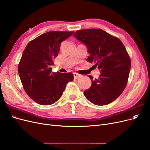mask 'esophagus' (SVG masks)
<instances>
[{
	"mask_svg": "<svg viewBox=\"0 0 150 150\" xmlns=\"http://www.w3.org/2000/svg\"><path fill=\"white\" fill-rule=\"evenodd\" d=\"M73 75H74V79H78V78H79L81 76L80 74H78V73H76V72H74Z\"/></svg>",
	"mask_w": 150,
	"mask_h": 150,
	"instance_id": "1",
	"label": "esophagus"
}]
</instances>
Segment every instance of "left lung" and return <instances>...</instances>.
Wrapping results in <instances>:
<instances>
[{
    "instance_id": "left-lung-1",
    "label": "left lung",
    "mask_w": 150,
    "mask_h": 150,
    "mask_svg": "<svg viewBox=\"0 0 150 150\" xmlns=\"http://www.w3.org/2000/svg\"><path fill=\"white\" fill-rule=\"evenodd\" d=\"M74 38L84 44L90 56L87 61L100 70L98 79L89 78L91 87L84 94L94 104L103 106L115 101L125 89L131 68V59L121 40L102 29L77 30Z\"/></svg>"
}]
</instances>
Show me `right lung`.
Returning a JSON list of instances; mask_svg holds the SVG:
<instances>
[{
	"mask_svg": "<svg viewBox=\"0 0 150 150\" xmlns=\"http://www.w3.org/2000/svg\"><path fill=\"white\" fill-rule=\"evenodd\" d=\"M73 33L50 31L31 40L25 47L18 72L25 91L35 103L41 105L56 103L62 96L66 84L73 81L71 72L55 73L51 67L61 43Z\"/></svg>",
	"mask_w": 150,
	"mask_h": 150,
	"instance_id": "right-lung-1",
	"label": "right lung"
}]
</instances>
